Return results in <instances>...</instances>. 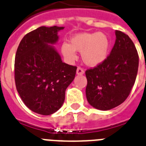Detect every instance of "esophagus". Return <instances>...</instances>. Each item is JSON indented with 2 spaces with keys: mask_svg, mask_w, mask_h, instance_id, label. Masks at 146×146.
<instances>
[{
  "mask_svg": "<svg viewBox=\"0 0 146 146\" xmlns=\"http://www.w3.org/2000/svg\"><path fill=\"white\" fill-rule=\"evenodd\" d=\"M84 73V70L83 68H82L81 67H78V68H77L76 70V73L78 74V75H83Z\"/></svg>",
  "mask_w": 146,
  "mask_h": 146,
  "instance_id": "esophagus-1",
  "label": "esophagus"
}]
</instances>
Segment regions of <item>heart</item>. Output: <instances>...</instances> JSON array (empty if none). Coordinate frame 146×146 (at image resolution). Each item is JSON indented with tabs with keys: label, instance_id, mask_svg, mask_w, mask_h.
<instances>
[{
	"label": "heart",
	"instance_id": "heart-1",
	"mask_svg": "<svg viewBox=\"0 0 146 146\" xmlns=\"http://www.w3.org/2000/svg\"><path fill=\"white\" fill-rule=\"evenodd\" d=\"M70 44L64 42L62 45V52L69 62L76 58V51L81 52L83 62L89 66H97L108 57L110 40L102 33H83L73 35Z\"/></svg>",
	"mask_w": 146,
	"mask_h": 146
}]
</instances>
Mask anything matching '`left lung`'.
Wrapping results in <instances>:
<instances>
[{
    "label": "left lung",
    "mask_w": 146,
    "mask_h": 146,
    "mask_svg": "<svg viewBox=\"0 0 146 146\" xmlns=\"http://www.w3.org/2000/svg\"><path fill=\"white\" fill-rule=\"evenodd\" d=\"M111 53L99 65L85 71L87 100L99 110L108 111L125 102L135 83L139 56L128 35L116 30Z\"/></svg>",
    "instance_id": "left-lung-1"
}]
</instances>
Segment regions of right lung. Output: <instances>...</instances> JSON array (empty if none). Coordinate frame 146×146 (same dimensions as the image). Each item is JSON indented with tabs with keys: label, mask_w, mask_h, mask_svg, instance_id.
Segmentation results:
<instances>
[{
	"label": "right lung",
	"mask_w": 146,
	"mask_h": 146,
	"mask_svg": "<svg viewBox=\"0 0 146 146\" xmlns=\"http://www.w3.org/2000/svg\"><path fill=\"white\" fill-rule=\"evenodd\" d=\"M64 27H41L24 35L15 58V82L26 106L50 115L62 107L65 90L75 78L76 66L62 62L52 46Z\"/></svg>",
	"instance_id": "1"
}]
</instances>
